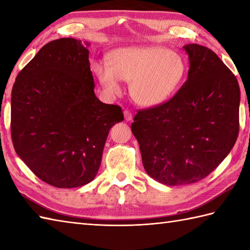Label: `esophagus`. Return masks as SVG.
I'll use <instances>...</instances> for the list:
<instances>
[{
	"label": "esophagus",
	"instance_id": "1",
	"mask_svg": "<svg viewBox=\"0 0 250 250\" xmlns=\"http://www.w3.org/2000/svg\"><path fill=\"white\" fill-rule=\"evenodd\" d=\"M124 115H125V119L126 121H130V120H132V118H133V116H132V112L130 110H128V109H125L124 111Z\"/></svg>",
	"mask_w": 250,
	"mask_h": 250
}]
</instances>
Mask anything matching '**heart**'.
I'll return each instance as SVG.
<instances>
[{
  "instance_id": "obj_1",
  "label": "heart",
  "mask_w": 250,
  "mask_h": 250,
  "mask_svg": "<svg viewBox=\"0 0 250 250\" xmlns=\"http://www.w3.org/2000/svg\"><path fill=\"white\" fill-rule=\"evenodd\" d=\"M93 75L107 95L120 92V80L129 82L130 95L142 106H156L182 84L185 62L179 53L158 46H129L112 51L108 63L94 61Z\"/></svg>"
}]
</instances>
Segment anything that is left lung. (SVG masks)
I'll use <instances>...</instances> for the list:
<instances>
[{
  "label": "left lung",
  "mask_w": 250,
  "mask_h": 250,
  "mask_svg": "<svg viewBox=\"0 0 250 250\" xmlns=\"http://www.w3.org/2000/svg\"><path fill=\"white\" fill-rule=\"evenodd\" d=\"M188 80L168 102L131 125L149 177L169 187L198 182L222 163L239 131L236 77L210 48L188 44Z\"/></svg>",
  "instance_id": "1"
}]
</instances>
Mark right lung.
<instances>
[{
  "mask_svg": "<svg viewBox=\"0 0 250 250\" xmlns=\"http://www.w3.org/2000/svg\"><path fill=\"white\" fill-rule=\"evenodd\" d=\"M89 45L72 38L48 42L12 90L14 148L39 179L60 188L95 178L109 130L124 120L120 106L95 95Z\"/></svg>",
  "mask_w": 250,
  "mask_h": 250,
  "instance_id": "obj_1",
  "label": "right lung"
}]
</instances>
